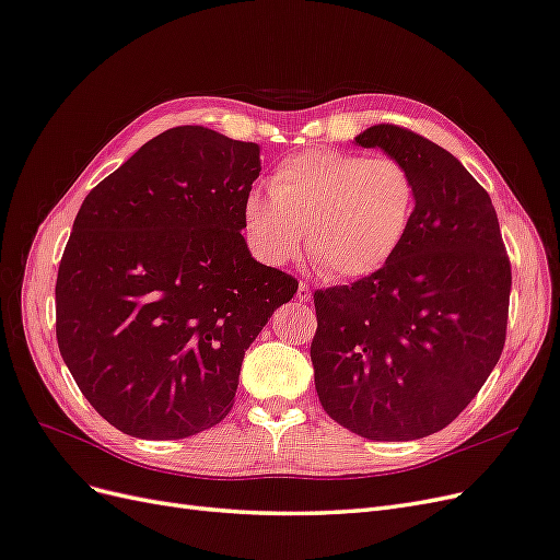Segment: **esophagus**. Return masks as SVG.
Returning a JSON list of instances; mask_svg holds the SVG:
<instances>
[{"instance_id":"34e87169","label":"esophagus","mask_w":560,"mask_h":560,"mask_svg":"<svg viewBox=\"0 0 560 560\" xmlns=\"http://www.w3.org/2000/svg\"><path fill=\"white\" fill-rule=\"evenodd\" d=\"M311 284H306V282H299V290H296V299L299 301H303V303H306V301H311Z\"/></svg>"}]
</instances>
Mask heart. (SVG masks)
I'll list each match as a JSON object with an SVG mask.
<instances>
[{
  "mask_svg": "<svg viewBox=\"0 0 560 560\" xmlns=\"http://www.w3.org/2000/svg\"><path fill=\"white\" fill-rule=\"evenodd\" d=\"M268 191L252 189L241 208L257 257L273 266L292 261L306 233L311 261L331 280L381 270L416 214L413 175L393 156L308 149L278 163Z\"/></svg>",
  "mask_w": 560,
  "mask_h": 560,
  "instance_id": "b5f03b06",
  "label": "heart"
}]
</instances>
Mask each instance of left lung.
<instances>
[{
	"instance_id": "obj_1",
	"label": "left lung",
	"mask_w": 560,
	"mask_h": 560,
	"mask_svg": "<svg viewBox=\"0 0 560 560\" xmlns=\"http://www.w3.org/2000/svg\"><path fill=\"white\" fill-rule=\"evenodd\" d=\"M354 144L409 167L416 214L381 270L315 292V389L338 425L409 442L444 430L495 369L512 266L490 196L446 149L385 124Z\"/></svg>"
}]
</instances>
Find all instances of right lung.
Instances as JSON below:
<instances>
[{
	"instance_id": "right-lung-1",
	"label": "right lung",
	"mask_w": 560,
	"mask_h": 560,
	"mask_svg": "<svg viewBox=\"0 0 560 560\" xmlns=\"http://www.w3.org/2000/svg\"><path fill=\"white\" fill-rule=\"evenodd\" d=\"M259 173V144L179 126L81 202L58 268L56 336L116 430L184 439L224 420L245 350L296 294L241 233Z\"/></svg>"
}]
</instances>
